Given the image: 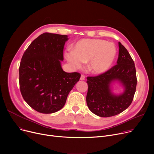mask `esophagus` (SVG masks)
<instances>
[{
    "mask_svg": "<svg viewBox=\"0 0 154 154\" xmlns=\"http://www.w3.org/2000/svg\"><path fill=\"white\" fill-rule=\"evenodd\" d=\"M80 79L81 80H84L85 79V75H83V74H82V75H81V76H80Z\"/></svg>",
    "mask_w": 154,
    "mask_h": 154,
    "instance_id": "34e87169",
    "label": "esophagus"
}]
</instances>
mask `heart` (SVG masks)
Returning a JSON list of instances; mask_svg holds the SVG:
<instances>
[{"label": "heart", "instance_id": "heart-1", "mask_svg": "<svg viewBox=\"0 0 154 154\" xmlns=\"http://www.w3.org/2000/svg\"><path fill=\"white\" fill-rule=\"evenodd\" d=\"M117 55L115 45L98 38H83L73 46V51L65 52L67 60L76 68H81L88 63V69L94 74H102L112 66Z\"/></svg>", "mask_w": 154, "mask_h": 154}]
</instances>
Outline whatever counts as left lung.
Returning <instances> with one entry per match:
<instances>
[{"instance_id": "left-lung-1", "label": "left lung", "mask_w": 154, "mask_h": 154, "mask_svg": "<svg viewBox=\"0 0 154 154\" xmlns=\"http://www.w3.org/2000/svg\"><path fill=\"white\" fill-rule=\"evenodd\" d=\"M119 57L116 66L97 76L87 77L88 92L86 97L88 109L101 117H109L120 114L131 104L137 86L135 64L131 55L119 42ZM119 80L125 87L124 93L113 94L110 84Z\"/></svg>"}]
</instances>
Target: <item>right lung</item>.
<instances>
[{
    "mask_svg": "<svg viewBox=\"0 0 154 154\" xmlns=\"http://www.w3.org/2000/svg\"><path fill=\"white\" fill-rule=\"evenodd\" d=\"M67 35L45 32L24 52L19 67L22 97L32 109L42 114L60 110L79 81L80 74L62 69L63 47Z\"/></svg>",
    "mask_w": 154,
    "mask_h": 154,
    "instance_id": "1",
    "label": "right lung"
}]
</instances>
